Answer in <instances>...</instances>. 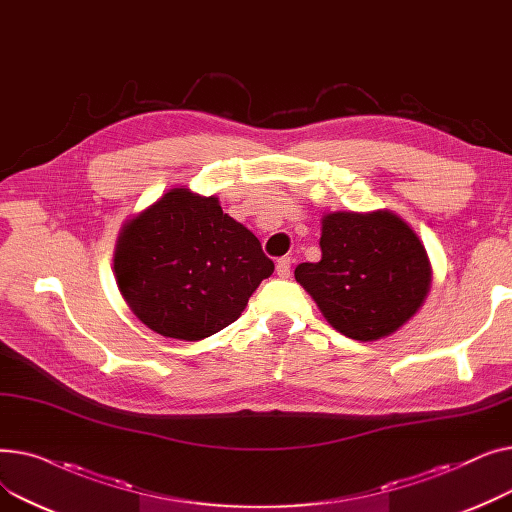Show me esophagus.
I'll return each mask as SVG.
<instances>
[{"label":"esophagus","mask_w":512,"mask_h":512,"mask_svg":"<svg viewBox=\"0 0 512 512\" xmlns=\"http://www.w3.org/2000/svg\"><path fill=\"white\" fill-rule=\"evenodd\" d=\"M290 257H282V259H278V263H276V274L280 276V278H288L290 276Z\"/></svg>","instance_id":"esophagus-1"}]
</instances>
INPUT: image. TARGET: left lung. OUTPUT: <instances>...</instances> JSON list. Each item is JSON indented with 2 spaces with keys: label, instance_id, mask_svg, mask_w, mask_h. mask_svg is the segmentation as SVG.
I'll return each instance as SVG.
<instances>
[{
  "label": "left lung",
  "instance_id": "obj_1",
  "mask_svg": "<svg viewBox=\"0 0 512 512\" xmlns=\"http://www.w3.org/2000/svg\"><path fill=\"white\" fill-rule=\"evenodd\" d=\"M321 259L294 278L340 334L369 342L396 332L423 305L432 267L396 213L334 211L321 220Z\"/></svg>",
  "mask_w": 512,
  "mask_h": 512
}]
</instances>
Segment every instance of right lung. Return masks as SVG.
Here are the masks:
<instances>
[{"mask_svg": "<svg viewBox=\"0 0 512 512\" xmlns=\"http://www.w3.org/2000/svg\"><path fill=\"white\" fill-rule=\"evenodd\" d=\"M114 272L147 328L195 342L240 317L261 280L274 274V261L218 197L172 188L122 226Z\"/></svg>", "mask_w": 512, "mask_h": 512, "instance_id": "add662e5", "label": "right lung"}]
</instances>
